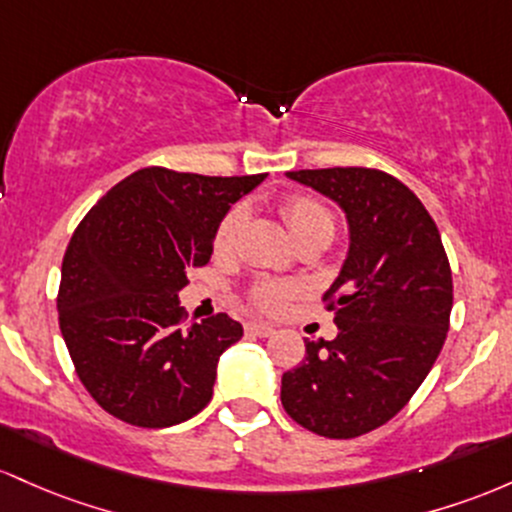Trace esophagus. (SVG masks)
<instances>
[{
  "label": "esophagus",
  "mask_w": 512,
  "mask_h": 512,
  "mask_svg": "<svg viewBox=\"0 0 512 512\" xmlns=\"http://www.w3.org/2000/svg\"><path fill=\"white\" fill-rule=\"evenodd\" d=\"M273 326H268V324H261V321H249V324H246V333H251V336H261V338H268V336H273Z\"/></svg>",
  "instance_id": "obj_1"
}]
</instances>
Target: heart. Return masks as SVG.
Here are the masks:
<instances>
[{
  "instance_id": "obj_1",
  "label": "heart",
  "mask_w": 512,
  "mask_h": 512,
  "mask_svg": "<svg viewBox=\"0 0 512 512\" xmlns=\"http://www.w3.org/2000/svg\"><path fill=\"white\" fill-rule=\"evenodd\" d=\"M283 215L287 220V227L290 232L295 234V239L307 237L312 232H329L333 234V222L331 210L326 208L324 203L312 195H292V198L285 200L283 205ZM241 220H244V212L241 208L229 210L225 217H222L220 227L215 232V249L217 251H225L232 246L234 237H237ZM297 292V287L292 283H280V280H268V283H261L254 287L251 292V302L256 304L258 309H266V312H278L283 309L287 300Z\"/></svg>"
}]
</instances>
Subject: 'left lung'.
<instances>
[{
	"instance_id": "obj_1",
	"label": "left lung",
	"mask_w": 512,
	"mask_h": 512,
	"mask_svg": "<svg viewBox=\"0 0 512 512\" xmlns=\"http://www.w3.org/2000/svg\"><path fill=\"white\" fill-rule=\"evenodd\" d=\"M333 200L348 222V256L324 300L333 341H304L283 375L292 421L333 440L384 426L438 360L452 312V273L433 217L399 179L363 166L287 171Z\"/></svg>"
}]
</instances>
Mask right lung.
Returning <instances> with one entry per match:
<instances>
[{"mask_svg":"<svg viewBox=\"0 0 512 512\" xmlns=\"http://www.w3.org/2000/svg\"><path fill=\"white\" fill-rule=\"evenodd\" d=\"M266 179L149 166L113 186L62 258L60 331L86 392L130 426L169 428L212 399L220 355L244 336L227 314L183 326L179 292L210 261L229 208Z\"/></svg>","mask_w":512,"mask_h":512,"instance_id":"add662e5","label":"right lung"}]
</instances>
